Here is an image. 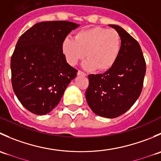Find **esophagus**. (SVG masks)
Listing matches in <instances>:
<instances>
[{
    "mask_svg": "<svg viewBox=\"0 0 161 161\" xmlns=\"http://www.w3.org/2000/svg\"><path fill=\"white\" fill-rule=\"evenodd\" d=\"M77 74H78V75H82V76H86V73H84V72H83V71H78Z\"/></svg>",
    "mask_w": 161,
    "mask_h": 161,
    "instance_id": "1",
    "label": "esophagus"
}]
</instances>
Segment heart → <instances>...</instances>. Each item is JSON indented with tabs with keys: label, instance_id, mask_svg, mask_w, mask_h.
Instances as JSON below:
<instances>
[{
	"label": "heart",
	"instance_id": "heart-1",
	"mask_svg": "<svg viewBox=\"0 0 161 161\" xmlns=\"http://www.w3.org/2000/svg\"><path fill=\"white\" fill-rule=\"evenodd\" d=\"M121 40L114 30L94 27L81 30L75 39L66 37L61 43V51L71 65H76L86 56L83 67L87 70H107L114 65L121 52Z\"/></svg>",
	"mask_w": 161,
	"mask_h": 161
}]
</instances>
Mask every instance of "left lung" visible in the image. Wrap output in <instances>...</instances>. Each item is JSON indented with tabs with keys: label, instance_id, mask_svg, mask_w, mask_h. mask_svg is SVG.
Returning <instances> with one entry per match:
<instances>
[{
	"label": "left lung",
	"instance_id": "1",
	"mask_svg": "<svg viewBox=\"0 0 161 161\" xmlns=\"http://www.w3.org/2000/svg\"><path fill=\"white\" fill-rule=\"evenodd\" d=\"M121 36L118 60L106 72L89 75L86 98L96 114L114 118L125 113L142 92L146 62L139 43L121 26L109 25Z\"/></svg>",
	"mask_w": 161,
	"mask_h": 161
}]
</instances>
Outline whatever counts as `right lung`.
I'll return each mask as SVG.
<instances>
[{
	"label": "right lung",
	"instance_id": "add662e5",
	"mask_svg": "<svg viewBox=\"0 0 161 161\" xmlns=\"http://www.w3.org/2000/svg\"><path fill=\"white\" fill-rule=\"evenodd\" d=\"M79 26L68 21L42 22L24 32L11 59L13 90L22 106L44 115L58 106L77 75L61 51V43Z\"/></svg>",
	"mask_w": 161,
	"mask_h": 161
}]
</instances>
